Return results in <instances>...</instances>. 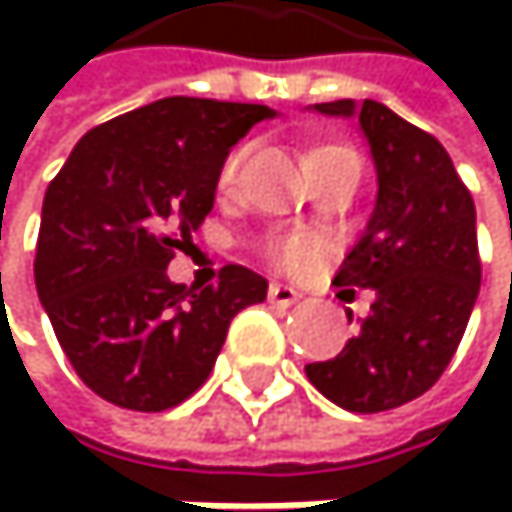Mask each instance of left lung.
<instances>
[{
    "instance_id": "8db88e82",
    "label": "left lung",
    "mask_w": 512,
    "mask_h": 512,
    "mask_svg": "<svg viewBox=\"0 0 512 512\" xmlns=\"http://www.w3.org/2000/svg\"><path fill=\"white\" fill-rule=\"evenodd\" d=\"M261 104L162 97L91 128L45 190L36 291L76 375L119 408L165 411L211 375L233 316L264 276L214 267L193 233ZM174 250L197 273L167 276Z\"/></svg>"
}]
</instances>
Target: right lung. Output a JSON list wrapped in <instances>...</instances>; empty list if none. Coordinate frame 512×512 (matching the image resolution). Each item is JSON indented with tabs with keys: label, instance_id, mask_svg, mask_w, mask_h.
I'll return each instance as SVG.
<instances>
[{
	"label": "right lung",
	"instance_id": "right-lung-1",
	"mask_svg": "<svg viewBox=\"0 0 512 512\" xmlns=\"http://www.w3.org/2000/svg\"><path fill=\"white\" fill-rule=\"evenodd\" d=\"M316 110L359 113L375 159V211L334 279L371 288L375 304L356 338L307 365V378L334 405L371 415L427 393L455 356L482 282L476 208L433 134L378 101Z\"/></svg>",
	"mask_w": 512,
	"mask_h": 512
}]
</instances>
